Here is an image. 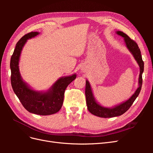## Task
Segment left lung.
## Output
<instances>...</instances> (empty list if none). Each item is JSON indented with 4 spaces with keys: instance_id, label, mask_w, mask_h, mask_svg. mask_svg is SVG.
Returning a JSON list of instances; mask_svg holds the SVG:
<instances>
[{
    "instance_id": "left-lung-1",
    "label": "left lung",
    "mask_w": 153,
    "mask_h": 153,
    "mask_svg": "<svg viewBox=\"0 0 153 153\" xmlns=\"http://www.w3.org/2000/svg\"><path fill=\"white\" fill-rule=\"evenodd\" d=\"M117 34L123 37L127 48L131 52L135 60L137 61L138 65L140 66V71L139 75V81H138V83H139V87H138V89H137L135 93L132 95V96L128 100L116 106H115L114 108H110L101 106L96 102L94 98L93 94H92L89 82L86 80L85 92L88 110H89L92 114L100 117H114L116 116H119V115H121L122 114L126 112V111L131 107V106L137 98V96L139 94L142 88V73L143 71L144 64H143V61H142L140 50L135 41L131 39L128 35L124 33L123 32L117 31Z\"/></svg>"
}]
</instances>
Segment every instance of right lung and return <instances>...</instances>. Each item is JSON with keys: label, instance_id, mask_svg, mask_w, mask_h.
<instances>
[{"label": "right lung", "instance_id": "add662e5", "mask_svg": "<svg viewBox=\"0 0 153 153\" xmlns=\"http://www.w3.org/2000/svg\"><path fill=\"white\" fill-rule=\"evenodd\" d=\"M38 32H31L25 34L18 41L10 61L11 82L13 91L24 107L29 112L48 115L57 113L61 108L64 92L68 85L76 78V75L62 77L55 83L46 92H36L30 89L22 80L18 68L22 48L27 39L38 35Z\"/></svg>", "mask_w": 153, "mask_h": 153}]
</instances>
